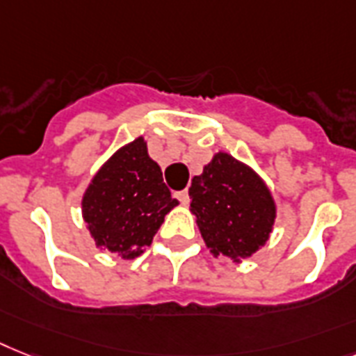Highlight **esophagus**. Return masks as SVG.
Returning a JSON list of instances; mask_svg holds the SVG:
<instances>
[{
    "label": "esophagus",
    "mask_w": 356,
    "mask_h": 356,
    "mask_svg": "<svg viewBox=\"0 0 356 356\" xmlns=\"http://www.w3.org/2000/svg\"><path fill=\"white\" fill-rule=\"evenodd\" d=\"M175 197H177L183 204H186L188 199H190V197H188V190H181V192H177V193H175Z\"/></svg>",
    "instance_id": "1"
}]
</instances>
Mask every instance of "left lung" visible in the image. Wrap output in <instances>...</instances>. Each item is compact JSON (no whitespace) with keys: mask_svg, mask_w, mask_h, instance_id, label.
I'll list each match as a JSON object with an SVG mask.
<instances>
[{"mask_svg":"<svg viewBox=\"0 0 356 356\" xmlns=\"http://www.w3.org/2000/svg\"><path fill=\"white\" fill-rule=\"evenodd\" d=\"M204 243L213 256L239 261L268 239L276 207L268 188L252 170L218 153L188 190Z\"/></svg>","mask_w":356,"mask_h":356,"instance_id":"obj_1","label":"left lung"}]
</instances>
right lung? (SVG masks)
<instances>
[{
  "label": "right lung",
  "mask_w": 356,
  "mask_h": 356,
  "mask_svg": "<svg viewBox=\"0 0 356 356\" xmlns=\"http://www.w3.org/2000/svg\"><path fill=\"white\" fill-rule=\"evenodd\" d=\"M177 203L159 164L149 159L144 138L138 137L95 175L82 212L98 247L133 259L152 245L164 216Z\"/></svg>",
  "instance_id": "right-lung-1"
}]
</instances>
